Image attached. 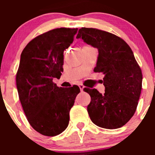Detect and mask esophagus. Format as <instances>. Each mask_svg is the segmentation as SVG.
I'll use <instances>...</instances> for the list:
<instances>
[{
  "mask_svg": "<svg viewBox=\"0 0 155 155\" xmlns=\"http://www.w3.org/2000/svg\"><path fill=\"white\" fill-rule=\"evenodd\" d=\"M79 88H80L81 91H83V89H84V87H84V85H82V84H79Z\"/></svg>",
  "mask_w": 155,
  "mask_h": 155,
  "instance_id": "esophagus-1",
  "label": "esophagus"
}]
</instances>
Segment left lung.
Segmentation results:
<instances>
[{
	"label": "left lung",
	"mask_w": 155,
	"mask_h": 155,
	"mask_svg": "<svg viewBox=\"0 0 155 155\" xmlns=\"http://www.w3.org/2000/svg\"><path fill=\"white\" fill-rule=\"evenodd\" d=\"M76 38L97 48L94 71L104 74L105 93L84 88L91 96L87 107L91 120L107 129L124 126L135 113L142 90L143 74L134 52L122 39L101 30L82 28Z\"/></svg>",
	"instance_id": "left-lung-1"
}]
</instances>
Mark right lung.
<instances>
[{
	"label": "right lung",
	"instance_id": "right-lung-1",
	"mask_svg": "<svg viewBox=\"0 0 155 155\" xmlns=\"http://www.w3.org/2000/svg\"><path fill=\"white\" fill-rule=\"evenodd\" d=\"M77 31L51 30L33 39L21 54L16 74L20 102L31 127L44 136L54 137L65 130L70 110L80 92L77 85L59 87L53 82L61 76L64 51Z\"/></svg>",
	"mask_w": 155,
	"mask_h": 155
}]
</instances>
